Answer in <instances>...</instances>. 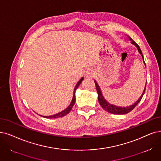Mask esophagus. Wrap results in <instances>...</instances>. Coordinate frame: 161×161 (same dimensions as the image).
Returning <instances> with one entry per match:
<instances>
[{"label": "esophagus", "instance_id": "1", "mask_svg": "<svg viewBox=\"0 0 161 161\" xmlns=\"http://www.w3.org/2000/svg\"><path fill=\"white\" fill-rule=\"evenodd\" d=\"M94 71L92 69H88L86 71V73H85V76L86 77V78H88V79H92L93 78V77L94 76Z\"/></svg>", "mask_w": 161, "mask_h": 161}]
</instances>
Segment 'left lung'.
<instances>
[{"label":"left lung","mask_w":161,"mask_h":161,"mask_svg":"<svg viewBox=\"0 0 161 161\" xmlns=\"http://www.w3.org/2000/svg\"><path fill=\"white\" fill-rule=\"evenodd\" d=\"M128 38H129V40L131 41V43L134 45L135 46H136L137 48V50L139 51V53L141 55V56H142L143 57V63L145 65V61H144V58H143V53L142 52H141V50L139 47V46H138V45L134 41H133V40L131 39V38L129 36H127ZM94 82H95V85H96V91H97V92H98V102L100 103V106L102 107V108L104 109V110L109 113H111V114H119V115H121V114H126L127 113H129L130 112H131L133 109L136 107L137 104L138 103L141 101V98H143V96L145 93V88H146V85H147V82H146V84H145V89L144 91L142 93V94H141V96H140V98L134 103L133 104L131 105V106H127V107H121V106H115L114 104H111L109 103L104 97V96H103L102 94V91L101 89L98 85V84L97 83V82H96V80H94Z\"/></svg>","instance_id":"1"}]
</instances>
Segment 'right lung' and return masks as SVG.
<instances>
[{
    "label": "right lung",
    "mask_w": 161,
    "mask_h": 161,
    "mask_svg": "<svg viewBox=\"0 0 161 161\" xmlns=\"http://www.w3.org/2000/svg\"><path fill=\"white\" fill-rule=\"evenodd\" d=\"M83 79H84V78L83 77H82V78L80 79V80L77 82V84L76 85L75 88H74V92H73V99H72V101L71 102H70V105L66 108L65 109V110H63L62 112H59L57 113L56 114H54V115H49V116H43L44 118H60V117H63V116H65V115H67V114H69L70 112V111L71 110V109L73 108V106H74L75 103V100H76V98H75V91L76 88H78L79 86V85L81 84L82 81L83 80ZM41 116H42V115H41Z\"/></svg>",
    "instance_id": "1"
}]
</instances>
